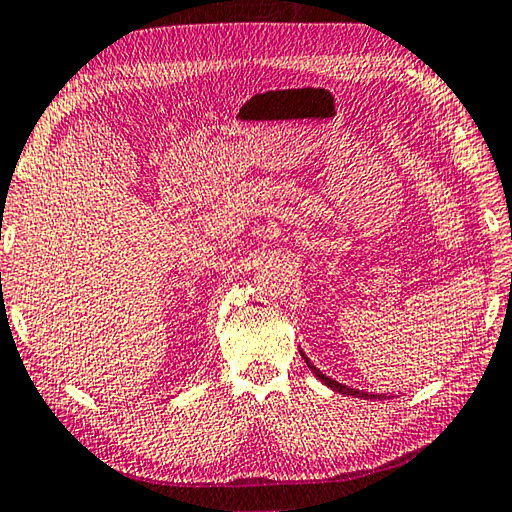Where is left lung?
<instances>
[{
    "instance_id": "8db88e82",
    "label": "left lung",
    "mask_w": 512,
    "mask_h": 512,
    "mask_svg": "<svg viewBox=\"0 0 512 512\" xmlns=\"http://www.w3.org/2000/svg\"><path fill=\"white\" fill-rule=\"evenodd\" d=\"M302 357H304V362L308 364V368L313 370L315 373V377L317 379H322V382L328 386V388H333L335 393H342V395H350V397H364V399H382V395H368V393H364V390H357V388H350V386H344V384H339V382H335V379H330V377H326L322 370L319 368H315L313 364H310V359L302 353Z\"/></svg>"
}]
</instances>
